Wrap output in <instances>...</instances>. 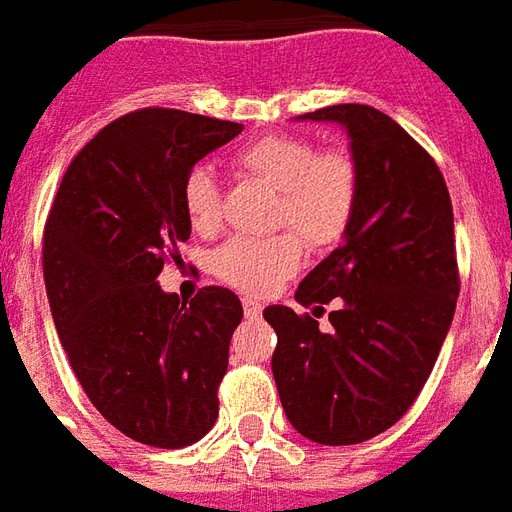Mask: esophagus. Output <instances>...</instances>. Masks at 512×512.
Returning <instances> with one entry per match:
<instances>
[{"mask_svg": "<svg viewBox=\"0 0 512 512\" xmlns=\"http://www.w3.org/2000/svg\"><path fill=\"white\" fill-rule=\"evenodd\" d=\"M242 311H245L248 319H256V316L261 313V305L256 300H242Z\"/></svg>", "mask_w": 512, "mask_h": 512, "instance_id": "1", "label": "esophagus"}]
</instances>
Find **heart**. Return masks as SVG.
Here are the masks:
<instances>
[{
  "mask_svg": "<svg viewBox=\"0 0 512 512\" xmlns=\"http://www.w3.org/2000/svg\"><path fill=\"white\" fill-rule=\"evenodd\" d=\"M234 166L278 190V223L294 226L311 245H330L343 234L357 204V163L341 147L316 152L305 136L272 133L234 152ZM182 207L190 226L212 234L220 223L218 179L196 166L182 185ZM300 234L231 237L215 253L220 281L245 294H267L300 270Z\"/></svg>",
  "mask_w": 512,
  "mask_h": 512,
  "instance_id": "b5f03b06",
  "label": "heart"
}]
</instances>
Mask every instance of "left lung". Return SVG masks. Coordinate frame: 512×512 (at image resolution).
Returning <instances> with one entry per match:
<instances>
[{
  "label": "left lung",
  "mask_w": 512,
  "mask_h": 512,
  "mask_svg": "<svg viewBox=\"0 0 512 512\" xmlns=\"http://www.w3.org/2000/svg\"><path fill=\"white\" fill-rule=\"evenodd\" d=\"M297 119L335 122L357 163V204L335 248L302 278V305L338 300L330 330L286 305L272 376L289 423L316 445H357L406 414L431 376L458 300L453 204L442 171L395 119L360 103Z\"/></svg>",
  "instance_id": "8db88e82"
}]
</instances>
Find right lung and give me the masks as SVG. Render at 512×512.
I'll return each mask as SVG.
<instances>
[{"instance_id": "obj_1", "label": "right lung", "mask_w": 512, "mask_h": 512, "mask_svg": "<svg viewBox=\"0 0 512 512\" xmlns=\"http://www.w3.org/2000/svg\"><path fill=\"white\" fill-rule=\"evenodd\" d=\"M240 133V122L177 108L133 111L73 158L46 220L43 278L62 349L95 409L144 445H193L218 420L240 300L207 286L179 302L158 275L190 237L185 177Z\"/></svg>"}]
</instances>
